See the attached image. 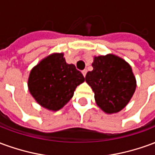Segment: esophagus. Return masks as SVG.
Segmentation results:
<instances>
[{"mask_svg": "<svg viewBox=\"0 0 155 155\" xmlns=\"http://www.w3.org/2000/svg\"><path fill=\"white\" fill-rule=\"evenodd\" d=\"M86 73H87V71L86 70H84V71H82V74L84 75V77L86 75Z\"/></svg>", "mask_w": 155, "mask_h": 155, "instance_id": "obj_1", "label": "esophagus"}]
</instances>
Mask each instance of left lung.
Masks as SVG:
<instances>
[{"label": "left lung", "mask_w": 155, "mask_h": 155, "mask_svg": "<svg viewBox=\"0 0 155 155\" xmlns=\"http://www.w3.org/2000/svg\"><path fill=\"white\" fill-rule=\"evenodd\" d=\"M93 71L85 81L94 93L95 103L106 114H115L129 104L136 89L130 64L115 54L94 56Z\"/></svg>", "instance_id": "left-lung-1"}]
</instances>
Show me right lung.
I'll list each match as a JSON object with an SVG mask.
<instances>
[{
	"label": "right lung",
	"mask_w": 155,
	"mask_h": 155,
	"mask_svg": "<svg viewBox=\"0 0 155 155\" xmlns=\"http://www.w3.org/2000/svg\"><path fill=\"white\" fill-rule=\"evenodd\" d=\"M84 81L81 71L66 63L64 53H53L32 68L27 85L41 107L57 111L71 101L76 87Z\"/></svg>",
	"instance_id": "1"
}]
</instances>
